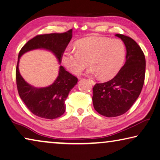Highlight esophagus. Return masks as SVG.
Masks as SVG:
<instances>
[{"instance_id":"34e87169","label":"esophagus","mask_w":160,"mask_h":160,"mask_svg":"<svg viewBox=\"0 0 160 160\" xmlns=\"http://www.w3.org/2000/svg\"><path fill=\"white\" fill-rule=\"evenodd\" d=\"M88 81H89V82L91 83V84H93V85L95 84V82H94V81H93L92 79H88Z\"/></svg>"}]
</instances>
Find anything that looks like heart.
<instances>
[{
    "label": "heart",
    "instance_id": "b5f03b06",
    "mask_svg": "<svg viewBox=\"0 0 160 160\" xmlns=\"http://www.w3.org/2000/svg\"><path fill=\"white\" fill-rule=\"evenodd\" d=\"M77 51L67 49L62 55V62L72 74L78 75L89 62L91 74L101 79L116 75L125 58V47L121 41L104 38L89 37L76 43Z\"/></svg>",
    "mask_w": 160,
    "mask_h": 160
}]
</instances>
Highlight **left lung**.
<instances>
[{
	"mask_svg": "<svg viewBox=\"0 0 160 160\" xmlns=\"http://www.w3.org/2000/svg\"><path fill=\"white\" fill-rule=\"evenodd\" d=\"M126 47V61L116 77L93 88V107L99 114L116 117L126 112L142 91L145 76V57L140 47L129 37L116 34Z\"/></svg>",
	"mask_w": 160,
	"mask_h": 160,
	"instance_id": "1",
	"label": "left lung"
}]
</instances>
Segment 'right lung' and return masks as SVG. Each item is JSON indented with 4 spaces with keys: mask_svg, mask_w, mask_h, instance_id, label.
I'll list each match as a JSON object with an SVG mask.
<instances>
[{
    "mask_svg": "<svg viewBox=\"0 0 160 160\" xmlns=\"http://www.w3.org/2000/svg\"><path fill=\"white\" fill-rule=\"evenodd\" d=\"M72 38V29L63 33L38 35L31 39L20 49L15 71V78L20 97L28 108L35 116L46 119H54L64 113L69 93L77 84V77L70 74L62 66L59 76L52 85L46 88H34L25 82L18 69L20 57L26 52L43 48L55 54L59 63L62 55Z\"/></svg>",
    "mask_w": 160,
    "mask_h": 160,
    "instance_id": "1",
    "label": "right lung"
}]
</instances>
